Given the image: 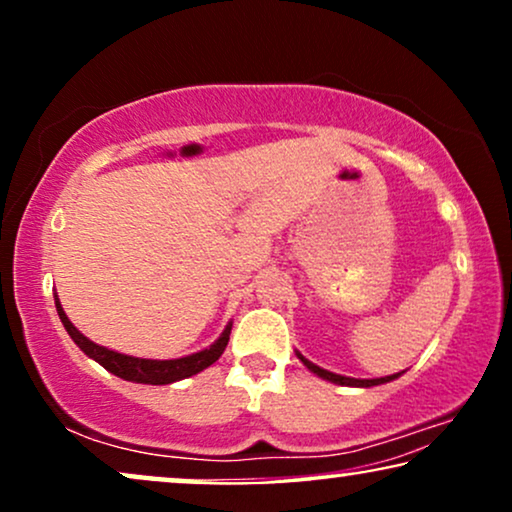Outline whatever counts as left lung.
<instances>
[{"instance_id":"obj_1","label":"left lung","mask_w":512,"mask_h":512,"mask_svg":"<svg viewBox=\"0 0 512 512\" xmlns=\"http://www.w3.org/2000/svg\"><path fill=\"white\" fill-rule=\"evenodd\" d=\"M296 356L300 359V363L310 370V373H314L317 377H321V380L326 382H333V384H340V387H361V389H368V387H377V384H387L391 380H398V377L403 375L401 373H394V375H384V377H373V380H361V377H347V375H338V373H331V370L326 368H319L317 363H312L310 359H305L303 354L296 352Z\"/></svg>"}]
</instances>
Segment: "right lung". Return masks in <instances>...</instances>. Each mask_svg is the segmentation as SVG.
<instances>
[{
	"label": "right lung",
	"instance_id": "right-lung-1",
	"mask_svg": "<svg viewBox=\"0 0 512 512\" xmlns=\"http://www.w3.org/2000/svg\"><path fill=\"white\" fill-rule=\"evenodd\" d=\"M55 310H58V317L65 326V331L69 333V338L76 342V347L81 349L88 359H93L100 363L102 368H107L111 375L121 377V380L128 382H137V384H172L179 380H186V377L198 375L202 370L212 366L214 361H219V356L226 349L228 340H230V328H233V321H228L223 333L216 338L212 345L200 349V352L181 356V359H139V356H130V354H121L114 352V349L97 345V342L88 340L79 328H76L69 317L62 310L58 293H55Z\"/></svg>",
	"mask_w": 512,
	"mask_h": 512
}]
</instances>
